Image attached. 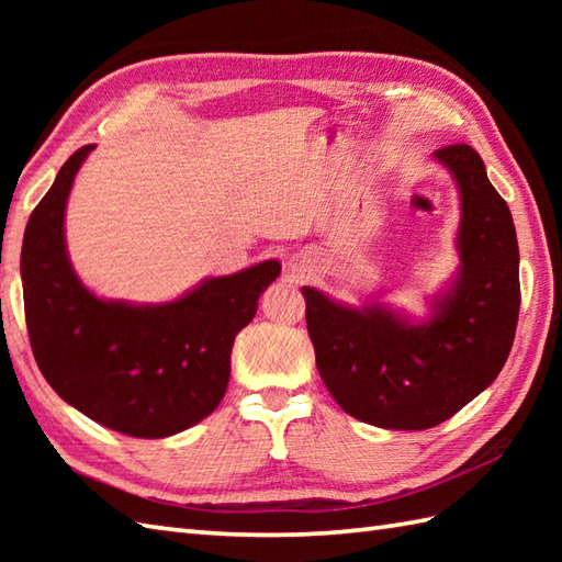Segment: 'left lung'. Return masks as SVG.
I'll use <instances>...</instances> for the list:
<instances>
[{
	"label": "left lung",
	"instance_id": "1",
	"mask_svg": "<svg viewBox=\"0 0 562 562\" xmlns=\"http://www.w3.org/2000/svg\"><path fill=\"white\" fill-rule=\"evenodd\" d=\"M435 159L461 193L457 282L411 324L384 304L342 306L302 288L316 367L330 396L357 420L386 429H427L449 420L505 367L519 318V246L507 202L469 145Z\"/></svg>",
	"mask_w": 562,
	"mask_h": 562
}]
</instances>
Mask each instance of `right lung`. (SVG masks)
<instances>
[{
  "label": "right lung",
  "mask_w": 562,
  "mask_h": 562,
  "mask_svg": "<svg viewBox=\"0 0 562 562\" xmlns=\"http://www.w3.org/2000/svg\"><path fill=\"white\" fill-rule=\"evenodd\" d=\"M91 149L81 147L65 161L23 234L33 357L57 396L93 423L127 437H169L224 398L236 333L254 321L280 262L210 278L169 304L99 300L71 270L65 248V205Z\"/></svg>",
  "instance_id": "add662e5"
}]
</instances>
